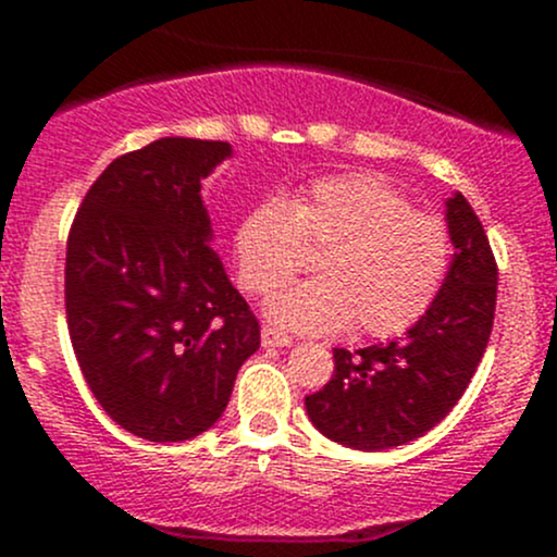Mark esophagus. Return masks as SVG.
<instances>
[{"instance_id": "esophagus-1", "label": "esophagus", "mask_w": 557, "mask_h": 557, "mask_svg": "<svg viewBox=\"0 0 557 557\" xmlns=\"http://www.w3.org/2000/svg\"><path fill=\"white\" fill-rule=\"evenodd\" d=\"M261 342H263V347H290L294 345V339H290L285 331L274 329V325H269V323L261 329Z\"/></svg>"}]
</instances>
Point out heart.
Wrapping results in <instances>:
<instances>
[{"label": "heart", "instance_id": "1", "mask_svg": "<svg viewBox=\"0 0 557 557\" xmlns=\"http://www.w3.org/2000/svg\"><path fill=\"white\" fill-rule=\"evenodd\" d=\"M301 242L324 243L315 257L319 277L277 292L267 312L307 334L347 325L363 336L401 334L434 305L453 252L445 223L412 210L383 174H325L239 218V285L252 296L272 294L298 268Z\"/></svg>", "mask_w": 557, "mask_h": 557}]
</instances>
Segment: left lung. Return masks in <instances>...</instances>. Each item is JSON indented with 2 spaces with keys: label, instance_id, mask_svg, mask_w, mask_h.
I'll return each instance as SVG.
<instances>
[{
  "label": "left lung",
  "instance_id": "obj_1",
  "mask_svg": "<svg viewBox=\"0 0 557 557\" xmlns=\"http://www.w3.org/2000/svg\"><path fill=\"white\" fill-rule=\"evenodd\" d=\"M453 263L429 312L387 345L334 350V374L305 398L312 425L352 450H391L434 429L482 361L496 314L498 267L463 194L447 199Z\"/></svg>",
  "mask_w": 557,
  "mask_h": 557
}]
</instances>
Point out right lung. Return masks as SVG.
Returning <instances> with one entry per match:
<instances>
[{"instance_id":"obj_1","label":"right lung","mask_w":557,"mask_h":557,"mask_svg":"<svg viewBox=\"0 0 557 557\" xmlns=\"http://www.w3.org/2000/svg\"><path fill=\"white\" fill-rule=\"evenodd\" d=\"M228 143L164 137L88 188L66 239V325L94 398L148 442L199 436L226 409L261 329L210 247L201 180Z\"/></svg>"}]
</instances>
